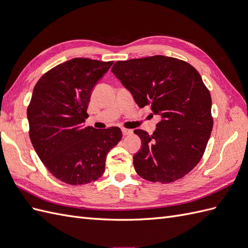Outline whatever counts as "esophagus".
<instances>
[{
    "label": "esophagus",
    "instance_id": "esophagus-1",
    "mask_svg": "<svg viewBox=\"0 0 248 248\" xmlns=\"http://www.w3.org/2000/svg\"><path fill=\"white\" fill-rule=\"evenodd\" d=\"M122 132H123V136H129V134L132 133V131L130 129H127V128H122Z\"/></svg>",
    "mask_w": 248,
    "mask_h": 248
}]
</instances>
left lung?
I'll list each match as a JSON object with an SVG mask.
<instances>
[{
	"label": "left lung",
	"instance_id": "1",
	"mask_svg": "<svg viewBox=\"0 0 248 248\" xmlns=\"http://www.w3.org/2000/svg\"><path fill=\"white\" fill-rule=\"evenodd\" d=\"M111 72L140 108L149 106L161 117L152 134L134 130L141 140L134 170L154 183L183 178L200 162L213 128L211 95L198 70L182 60L153 56L118 61Z\"/></svg>",
	"mask_w": 248,
	"mask_h": 248
}]
</instances>
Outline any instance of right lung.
Masks as SVG:
<instances>
[{"instance_id":"obj_1","label":"right lung","mask_w":248,"mask_h":248,"mask_svg":"<svg viewBox=\"0 0 248 248\" xmlns=\"http://www.w3.org/2000/svg\"><path fill=\"white\" fill-rule=\"evenodd\" d=\"M112 61L74 58L51 68L37 81L27 115L29 136L50 174L70 185L98 180L107 155L122 139L119 127H84L92 89Z\"/></svg>"}]
</instances>
